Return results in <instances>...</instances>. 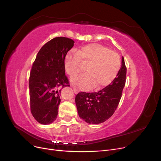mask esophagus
<instances>
[{"label":"esophagus","mask_w":161,"mask_h":161,"mask_svg":"<svg viewBox=\"0 0 161 161\" xmlns=\"http://www.w3.org/2000/svg\"><path fill=\"white\" fill-rule=\"evenodd\" d=\"M73 91H74V92L75 93H77L78 92H79V91H78V89L76 88V87H73Z\"/></svg>","instance_id":"obj_1"}]
</instances>
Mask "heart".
<instances>
[{"label":"heart","instance_id":"b5f03b06","mask_svg":"<svg viewBox=\"0 0 161 161\" xmlns=\"http://www.w3.org/2000/svg\"><path fill=\"white\" fill-rule=\"evenodd\" d=\"M87 64V73L72 77L73 85L81 89L93 86L99 89L110 84L118 75L121 68L119 54L99 43H90L69 52L64 57L65 71L70 77L81 70V62Z\"/></svg>","mask_w":161,"mask_h":161}]
</instances>
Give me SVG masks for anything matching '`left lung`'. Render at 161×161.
<instances>
[{
  "label": "left lung",
  "mask_w": 161,
  "mask_h": 161,
  "mask_svg": "<svg viewBox=\"0 0 161 161\" xmlns=\"http://www.w3.org/2000/svg\"><path fill=\"white\" fill-rule=\"evenodd\" d=\"M127 68L124 58L118 75L103 89L95 92H79L75 102L79 117L89 124L104 122L113 115L119 105L125 84Z\"/></svg>",
  "instance_id": "obj_1"
}]
</instances>
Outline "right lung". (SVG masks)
<instances>
[{"instance_id": "add662e5", "label": "right lung", "mask_w": 161, "mask_h": 161, "mask_svg": "<svg viewBox=\"0 0 161 161\" xmlns=\"http://www.w3.org/2000/svg\"><path fill=\"white\" fill-rule=\"evenodd\" d=\"M70 38L57 37L47 42L38 52L29 79L30 109L42 124L56 120L60 103V91L70 86L65 75L64 57L74 46Z\"/></svg>"}]
</instances>
